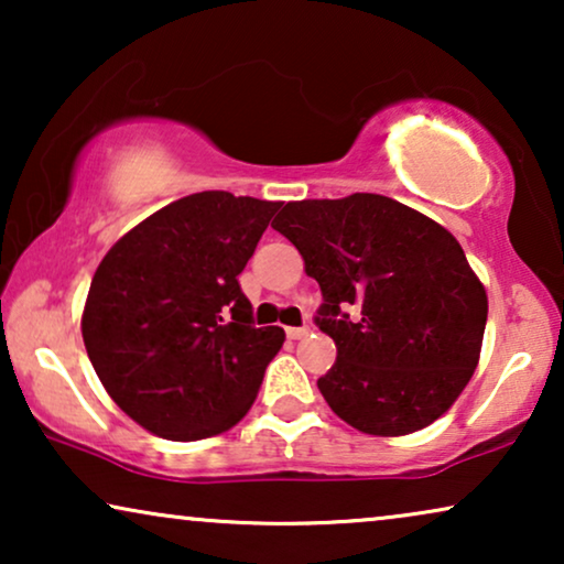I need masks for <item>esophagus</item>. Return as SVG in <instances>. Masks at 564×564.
Returning a JSON list of instances; mask_svg holds the SVG:
<instances>
[{
	"label": "esophagus",
	"instance_id": "1",
	"mask_svg": "<svg viewBox=\"0 0 564 564\" xmlns=\"http://www.w3.org/2000/svg\"><path fill=\"white\" fill-rule=\"evenodd\" d=\"M307 334H311V328H307V326H300V328H288V338H292V341H300V338H305Z\"/></svg>",
	"mask_w": 564,
	"mask_h": 564
}]
</instances>
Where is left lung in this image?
Returning <instances> with one entry per match:
<instances>
[{
	"mask_svg": "<svg viewBox=\"0 0 564 564\" xmlns=\"http://www.w3.org/2000/svg\"><path fill=\"white\" fill-rule=\"evenodd\" d=\"M272 228L321 284L315 323L336 344L318 380L330 411L369 436L413 434L449 411L488 321V292L457 238L372 192L288 203Z\"/></svg>",
	"mask_w": 564,
	"mask_h": 564,
	"instance_id": "1",
	"label": "left lung"
}]
</instances>
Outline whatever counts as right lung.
Segmentation results:
<instances>
[{
	"label": "right lung",
	"instance_id": "add662e5",
	"mask_svg": "<svg viewBox=\"0 0 564 564\" xmlns=\"http://www.w3.org/2000/svg\"><path fill=\"white\" fill-rule=\"evenodd\" d=\"M280 205L197 192L138 223L99 261L84 346L138 426L197 442L249 413L284 330L253 328L238 274Z\"/></svg>",
	"mask_w": 564,
	"mask_h": 564
}]
</instances>
